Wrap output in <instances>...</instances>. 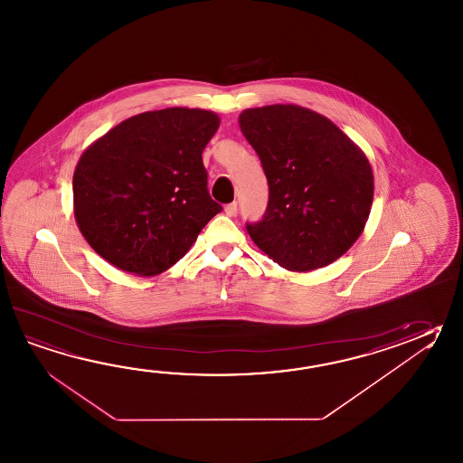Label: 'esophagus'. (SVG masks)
Returning a JSON list of instances; mask_svg holds the SVG:
<instances>
[{"label":"esophagus","instance_id":"34e87169","mask_svg":"<svg viewBox=\"0 0 463 463\" xmlns=\"http://www.w3.org/2000/svg\"><path fill=\"white\" fill-rule=\"evenodd\" d=\"M224 211H226L227 216H236L237 214V201H232V203H229L227 204L226 208H224Z\"/></svg>","mask_w":463,"mask_h":463}]
</instances>
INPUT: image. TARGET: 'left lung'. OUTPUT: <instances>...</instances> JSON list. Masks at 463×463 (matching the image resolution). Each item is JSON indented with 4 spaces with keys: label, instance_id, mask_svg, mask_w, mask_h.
<instances>
[{
    "label": "left lung",
    "instance_id": "obj_1",
    "mask_svg": "<svg viewBox=\"0 0 463 463\" xmlns=\"http://www.w3.org/2000/svg\"><path fill=\"white\" fill-rule=\"evenodd\" d=\"M269 183V204L247 222L255 246L293 272L335 262L366 226L374 178L366 155L326 117L300 105L239 115Z\"/></svg>",
    "mask_w": 463,
    "mask_h": 463
}]
</instances>
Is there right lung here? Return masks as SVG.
<instances>
[{"label":"right lung","instance_id":"add662e5","mask_svg":"<svg viewBox=\"0 0 463 463\" xmlns=\"http://www.w3.org/2000/svg\"><path fill=\"white\" fill-rule=\"evenodd\" d=\"M217 128L214 112L171 107L130 117L92 143L72 180L89 246L143 277L176 264L222 211L209 196L201 156Z\"/></svg>","mask_w":463,"mask_h":463}]
</instances>
